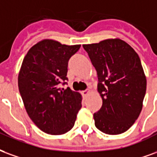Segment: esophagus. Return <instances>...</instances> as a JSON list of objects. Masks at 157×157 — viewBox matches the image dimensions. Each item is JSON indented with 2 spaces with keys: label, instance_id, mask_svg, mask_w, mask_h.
Instances as JSON below:
<instances>
[{
  "label": "esophagus",
  "instance_id": "34e87169",
  "mask_svg": "<svg viewBox=\"0 0 157 157\" xmlns=\"http://www.w3.org/2000/svg\"><path fill=\"white\" fill-rule=\"evenodd\" d=\"M90 92H91V91H90V90H84V91H83V92H82V94H83V97H86L87 95H89V94H90Z\"/></svg>",
  "mask_w": 157,
  "mask_h": 157
}]
</instances>
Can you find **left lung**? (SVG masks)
Returning <instances> with one entry per match:
<instances>
[{"label": "left lung", "mask_w": 157, "mask_h": 157, "mask_svg": "<svg viewBox=\"0 0 157 157\" xmlns=\"http://www.w3.org/2000/svg\"><path fill=\"white\" fill-rule=\"evenodd\" d=\"M98 75L103 105L94 114L95 126L108 135L124 133L139 117L146 77L136 52L120 38L83 44Z\"/></svg>", "instance_id": "left-lung-1"}]
</instances>
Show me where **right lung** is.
<instances>
[{
	"mask_svg": "<svg viewBox=\"0 0 157 157\" xmlns=\"http://www.w3.org/2000/svg\"><path fill=\"white\" fill-rule=\"evenodd\" d=\"M80 47L43 39L23 58L18 74L19 91L28 116L47 134L69 131L82 107L80 93L59 88L67 79V62Z\"/></svg>",
	"mask_w": 157,
	"mask_h": 157,
	"instance_id": "add662e5",
	"label": "right lung"
}]
</instances>
